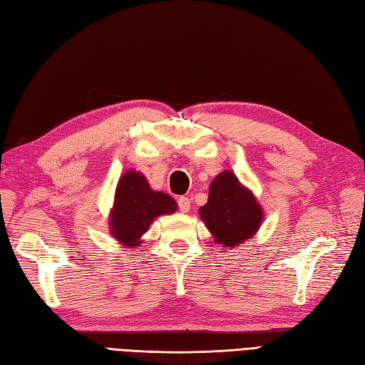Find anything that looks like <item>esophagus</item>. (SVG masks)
Returning a JSON list of instances; mask_svg holds the SVG:
<instances>
[{"instance_id":"1","label":"esophagus","mask_w":365,"mask_h":365,"mask_svg":"<svg viewBox=\"0 0 365 365\" xmlns=\"http://www.w3.org/2000/svg\"><path fill=\"white\" fill-rule=\"evenodd\" d=\"M190 208H191V200L188 197H180L179 199V210L182 213H190Z\"/></svg>"}]
</instances>
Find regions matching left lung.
Wrapping results in <instances>:
<instances>
[{
    "label": "left lung",
    "mask_w": 365,
    "mask_h": 365,
    "mask_svg": "<svg viewBox=\"0 0 365 365\" xmlns=\"http://www.w3.org/2000/svg\"><path fill=\"white\" fill-rule=\"evenodd\" d=\"M199 216L215 242L236 249L258 232L264 211L255 194L225 169L210 183L208 202L199 208Z\"/></svg>",
    "instance_id": "1"
}]
</instances>
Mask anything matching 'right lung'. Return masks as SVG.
Wrapping results in <instances>:
<instances>
[{
  "label": "right lung",
  "mask_w": 365,
  "mask_h": 365,
  "mask_svg": "<svg viewBox=\"0 0 365 365\" xmlns=\"http://www.w3.org/2000/svg\"><path fill=\"white\" fill-rule=\"evenodd\" d=\"M177 208V202L169 194L154 191L144 174L129 169L116 185L113 205L108 213L110 235L124 247L137 249L154 219L173 215Z\"/></svg>",
  "instance_id": "right-lung-1"
}]
</instances>
